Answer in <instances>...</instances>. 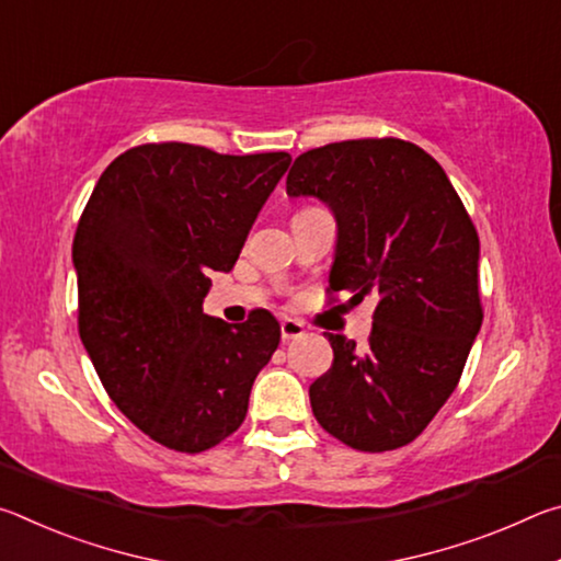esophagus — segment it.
<instances>
[{
    "label": "esophagus",
    "mask_w": 561,
    "mask_h": 561,
    "mask_svg": "<svg viewBox=\"0 0 561 561\" xmlns=\"http://www.w3.org/2000/svg\"><path fill=\"white\" fill-rule=\"evenodd\" d=\"M307 334V329H304L301 321L297 319H282V341L287 344V341H294Z\"/></svg>",
    "instance_id": "1"
}]
</instances>
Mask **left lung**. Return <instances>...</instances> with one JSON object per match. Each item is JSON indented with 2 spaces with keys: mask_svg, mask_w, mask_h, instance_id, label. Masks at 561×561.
Listing matches in <instances>:
<instances>
[{
  "mask_svg": "<svg viewBox=\"0 0 561 561\" xmlns=\"http://www.w3.org/2000/svg\"><path fill=\"white\" fill-rule=\"evenodd\" d=\"M287 195L334 215L329 289L374 301L364 348L324 334L334 366L309 386L311 411L354 450L401 448L448 401L482 327L478 232L438 160L398 138L307 150Z\"/></svg>",
  "mask_w": 561,
  "mask_h": 561,
  "instance_id": "obj_1",
  "label": "left lung"
}]
</instances>
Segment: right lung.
Returning a JSON list of instances; mask_svg holds the SVG:
<instances>
[{
  "mask_svg": "<svg viewBox=\"0 0 561 561\" xmlns=\"http://www.w3.org/2000/svg\"><path fill=\"white\" fill-rule=\"evenodd\" d=\"M289 153L130 148L103 170L73 237L79 334L111 401L150 438L203 453L240 428L279 321L203 314L210 272H230Z\"/></svg>",
  "mask_w": 561,
  "mask_h": 561,
  "instance_id": "add662e5",
  "label": "right lung"
}]
</instances>
